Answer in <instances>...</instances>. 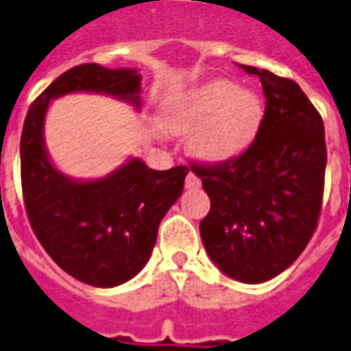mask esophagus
Masks as SVG:
<instances>
[{
  "label": "esophagus",
  "instance_id": "34e87169",
  "mask_svg": "<svg viewBox=\"0 0 351 351\" xmlns=\"http://www.w3.org/2000/svg\"><path fill=\"white\" fill-rule=\"evenodd\" d=\"M184 184H186V188H188V190H194V188H199V186H202V180H199V178H197V176H195L194 173L190 171V173L186 175Z\"/></svg>",
  "mask_w": 351,
  "mask_h": 351
}]
</instances>
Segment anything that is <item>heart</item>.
I'll return each instance as SVG.
<instances>
[{
	"label": "heart",
	"mask_w": 351,
	"mask_h": 351,
	"mask_svg": "<svg viewBox=\"0 0 351 351\" xmlns=\"http://www.w3.org/2000/svg\"><path fill=\"white\" fill-rule=\"evenodd\" d=\"M163 123L175 134L192 136V149L207 163L234 161L256 142L263 123L261 97L225 78L173 95Z\"/></svg>",
	"instance_id": "obj_1"
}]
</instances>
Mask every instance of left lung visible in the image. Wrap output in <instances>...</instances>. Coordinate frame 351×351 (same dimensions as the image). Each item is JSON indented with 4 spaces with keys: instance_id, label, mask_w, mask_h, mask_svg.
Wrapping results in <instances>:
<instances>
[{
    "instance_id": "1",
    "label": "left lung",
    "mask_w": 351,
    "mask_h": 351,
    "mask_svg": "<svg viewBox=\"0 0 351 351\" xmlns=\"http://www.w3.org/2000/svg\"><path fill=\"white\" fill-rule=\"evenodd\" d=\"M240 69L259 76L267 99L256 142L234 161L190 169L211 199L199 223L207 256L226 276L259 285L292 265L313 236L325 184V126L294 80Z\"/></svg>"
}]
</instances>
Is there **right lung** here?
Returning <instances> with one entry per match:
<instances>
[{
  "label": "right lung",
  "mask_w": 351,
  "mask_h": 351,
  "mask_svg": "<svg viewBox=\"0 0 351 351\" xmlns=\"http://www.w3.org/2000/svg\"><path fill=\"white\" fill-rule=\"evenodd\" d=\"M78 92L111 95L140 109L142 75L88 63L45 88L28 109L21 136L25 206L36 238L57 265L84 285L113 288L147 263L161 219L184 190L188 167L154 171L128 157L101 178L61 173L45 147V113L53 99Z\"/></svg>",
  "instance_id": "right-lung-1"
}]
</instances>
